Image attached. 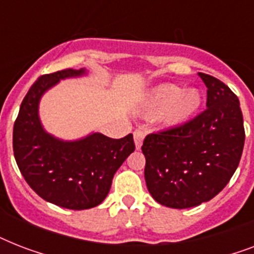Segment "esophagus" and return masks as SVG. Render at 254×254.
<instances>
[{"label":"esophagus","instance_id":"obj_1","mask_svg":"<svg viewBox=\"0 0 254 254\" xmlns=\"http://www.w3.org/2000/svg\"><path fill=\"white\" fill-rule=\"evenodd\" d=\"M133 135H134L135 149H137V150H139V149H141V146H142L143 138H145V131H143L142 129H135L134 133H133Z\"/></svg>","mask_w":254,"mask_h":254}]
</instances>
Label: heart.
<instances>
[{"mask_svg": "<svg viewBox=\"0 0 254 254\" xmlns=\"http://www.w3.org/2000/svg\"><path fill=\"white\" fill-rule=\"evenodd\" d=\"M201 103L200 93L196 89L182 91L178 85L162 84L154 88L147 97V108L151 112H165L170 123H181L195 113Z\"/></svg>", "mask_w": 254, "mask_h": 254, "instance_id": "1", "label": "heart"}]
</instances>
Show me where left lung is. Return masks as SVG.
I'll return each instance as SVG.
<instances>
[{"mask_svg": "<svg viewBox=\"0 0 254 254\" xmlns=\"http://www.w3.org/2000/svg\"><path fill=\"white\" fill-rule=\"evenodd\" d=\"M207 109L187 123L143 139L145 181L159 204L190 208L211 200L236 171L244 149L240 101L216 77L199 73Z\"/></svg>", "mask_w": 254, "mask_h": 254, "instance_id": "obj_1", "label": "left lung"}]
</instances>
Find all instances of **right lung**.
I'll return each instance as SVG.
<instances>
[{"mask_svg":"<svg viewBox=\"0 0 254 254\" xmlns=\"http://www.w3.org/2000/svg\"><path fill=\"white\" fill-rule=\"evenodd\" d=\"M84 73L67 68L39 77L26 93L13 129L14 158L27 185L46 201L75 211L107 197L113 175L135 149L131 134L115 139L92 133L62 141L43 129L38 115L43 93L62 79Z\"/></svg>","mask_w":254,"mask_h":254,"instance_id":"add662e5","label":"right lung"}]
</instances>
